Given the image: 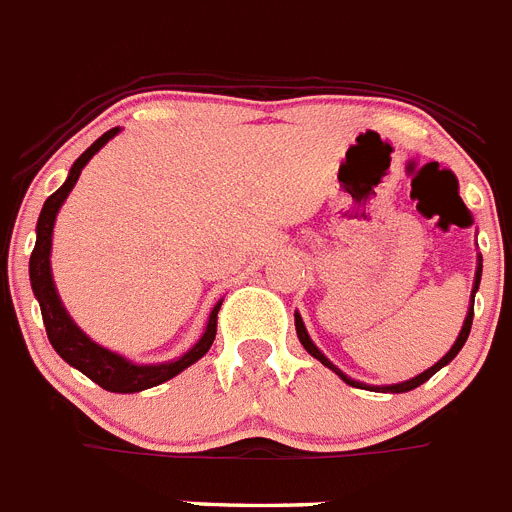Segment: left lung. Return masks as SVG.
I'll return each instance as SVG.
<instances>
[{
  "label": "left lung",
  "mask_w": 512,
  "mask_h": 512,
  "mask_svg": "<svg viewBox=\"0 0 512 512\" xmlns=\"http://www.w3.org/2000/svg\"><path fill=\"white\" fill-rule=\"evenodd\" d=\"M479 281H482V255H477V273H474V286H471V304H469V311H466L464 324H461V332H459V337H456V342H453V345H451V350H448V353L443 355L441 361L433 363V366H430L428 371L417 373V376H412V379H407V381H399V384L373 386V384H363V381L350 379L348 373H342L340 368H337L335 363H332L330 358H327V355H324L322 350L317 348V345H314V340H311L309 332H306L304 319H301L299 311H296V314H293V319H296V335H299V342H301V345H304L306 353H309L311 358H317V361L322 363V366L330 368V371H335L337 376H340V379L345 381V384L358 386V389H368V391H381V394H404V391H412V389H417V386H420V384H425V381H428L430 376H433V373H438V371H441L443 366H448V363H451L453 358H456V355H459V350L464 348L466 337H469V332H471V319H474V296H477V291H479Z\"/></svg>",
  "instance_id": "obj_1"
}]
</instances>
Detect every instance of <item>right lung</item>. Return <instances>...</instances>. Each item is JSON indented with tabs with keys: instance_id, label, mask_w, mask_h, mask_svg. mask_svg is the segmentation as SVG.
Returning <instances> with one entry per match:
<instances>
[{
	"instance_id": "obj_1",
	"label": "right lung",
	"mask_w": 512,
	"mask_h": 512,
	"mask_svg": "<svg viewBox=\"0 0 512 512\" xmlns=\"http://www.w3.org/2000/svg\"><path fill=\"white\" fill-rule=\"evenodd\" d=\"M121 133V126L110 128L84 151L77 162L71 164L69 175H66L64 185L53 195H48V201L43 203L41 216H38V226H35V247L33 255H30V286H33L35 299L41 304L43 324H46L48 342L53 345V350L69 363L71 368L82 371L87 379L95 381L97 386H102L105 391H115V394H133V391H144L151 386H159L164 381L175 379L177 373H182L188 366H193L195 361H201L203 355L211 350L213 337H216V314L221 309V301L211 309L206 322V330L198 337L193 348L188 353H182L180 358H172V361L164 363H133L128 361L126 355L115 353V350L102 348L92 340L87 332L79 327L71 314L66 311L64 301H61L59 291H56V283H53V270H51V247H53V226H56V216H59L61 206L69 198V193L77 185L79 175L87 167L92 157L102 146L108 144L113 136Z\"/></svg>"
}]
</instances>
